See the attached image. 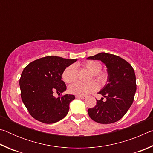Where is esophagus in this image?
Instances as JSON below:
<instances>
[{
	"label": "esophagus",
	"mask_w": 153,
	"mask_h": 153,
	"mask_svg": "<svg viewBox=\"0 0 153 153\" xmlns=\"http://www.w3.org/2000/svg\"><path fill=\"white\" fill-rule=\"evenodd\" d=\"M76 97L77 98H82V99H84V98H86V97H85V96H79V95H76Z\"/></svg>",
	"instance_id": "esophagus-1"
}]
</instances>
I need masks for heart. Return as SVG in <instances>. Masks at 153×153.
Masks as SVG:
<instances>
[{
	"mask_svg": "<svg viewBox=\"0 0 153 153\" xmlns=\"http://www.w3.org/2000/svg\"><path fill=\"white\" fill-rule=\"evenodd\" d=\"M83 66L85 68L92 72L90 79L92 77L98 82L100 84H103L107 79V74L104 71H100L102 67V65L97 61H88L83 64ZM62 78L63 81L70 84L76 81L77 79V68L75 65H71L67 67L64 69L62 74ZM98 88V84L94 81L88 83H82L76 82L74 84H71L69 87V92L73 94L79 96H85L90 93L97 91Z\"/></svg>",
	"mask_w": 153,
	"mask_h": 153,
	"instance_id": "b5f03b06",
	"label": "heart"
}]
</instances>
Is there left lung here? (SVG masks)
<instances>
[{"instance_id": "obj_1", "label": "left lung", "mask_w": 153, "mask_h": 153, "mask_svg": "<svg viewBox=\"0 0 153 153\" xmlns=\"http://www.w3.org/2000/svg\"><path fill=\"white\" fill-rule=\"evenodd\" d=\"M89 60H100L107 68V84L98 92L107 98L97 100L94 107L88 109L92 120L99 123L108 124L122 118L132 105L136 91L135 72L133 67L119 56L100 53L89 56Z\"/></svg>"}]
</instances>
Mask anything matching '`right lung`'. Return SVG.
<instances>
[{"instance_id": "right-lung-1", "label": "right lung", "mask_w": 153, "mask_h": 153, "mask_svg": "<svg viewBox=\"0 0 153 153\" xmlns=\"http://www.w3.org/2000/svg\"><path fill=\"white\" fill-rule=\"evenodd\" d=\"M77 59L48 56L32 61L25 67L19 79L22 101L32 117L45 123L61 120L69 109V103L75 96L65 94L56 98L54 92L60 94L67 89L61 80L67 67Z\"/></svg>"}]
</instances>
